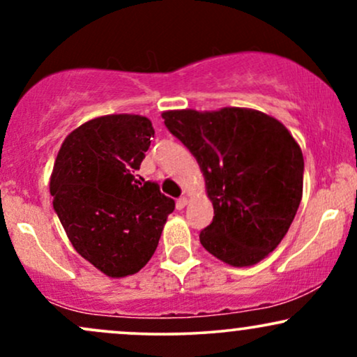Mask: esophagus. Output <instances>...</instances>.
<instances>
[{
    "instance_id": "1",
    "label": "esophagus",
    "mask_w": 357,
    "mask_h": 357,
    "mask_svg": "<svg viewBox=\"0 0 357 357\" xmlns=\"http://www.w3.org/2000/svg\"><path fill=\"white\" fill-rule=\"evenodd\" d=\"M188 204V198H184V196H181V198L178 199V202H176V208H178V210H183L184 206H186Z\"/></svg>"
}]
</instances>
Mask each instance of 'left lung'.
<instances>
[{"mask_svg": "<svg viewBox=\"0 0 357 357\" xmlns=\"http://www.w3.org/2000/svg\"><path fill=\"white\" fill-rule=\"evenodd\" d=\"M162 119L202 167L213 221L199 233L211 255L250 267L277 248L298 210L304 155L277 119L253 109L167 110Z\"/></svg>", "mask_w": 357, "mask_h": 357, "instance_id": "obj_1", "label": "left lung"}]
</instances>
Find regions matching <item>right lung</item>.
<instances>
[{
	"label": "right lung",
	"instance_id": "1",
	"mask_svg": "<svg viewBox=\"0 0 357 357\" xmlns=\"http://www.w3.org/2000/svg\"><path fill=\"white\" fill-rule=\"evenodd\" d=\"M154 137L147 117L92 119L65 137L53 165V208L73 248L109 277L132 275L158 248L174 199L134 178Z\"/></svg>",
	"mask_w": 357,
	"mask_h": 357
}]
</instances>
